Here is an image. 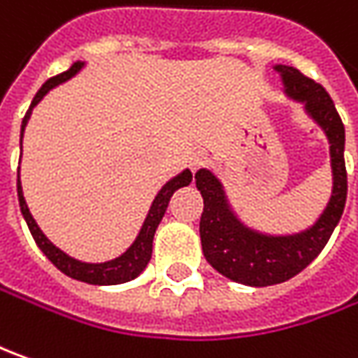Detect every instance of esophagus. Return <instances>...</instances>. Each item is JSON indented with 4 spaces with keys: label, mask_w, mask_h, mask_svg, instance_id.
<instances>
[{
    "label": "esophagus",
    "mask_w": 358,
    "mask_h": 358,
    "mask_svg": "<svg viewBox=\"0 0 358 358\" xmlns=\"http://www.w3.org/2000/svg\"><path fill=\"white\" fill-rule=\"evenodd\" d=\"M203 164H206V156H203L202 152H192L190 158H188V166H190L192 172L200 170Z\"/></svg>",
    "instance_id": "34e87169"
}]
</instances>
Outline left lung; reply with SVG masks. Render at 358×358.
Wrapping results in <instances>:
<instances>
[{
    "label": "left lung",
    "mask_w": 358,
    "mask_h": 358,
    "mask_svg": "<svg viewBox=\"0 0 358 358\" xmlns=\"http://www.w3.org/2000/svg\"><path fill=\"white\" fill-rule=\"evenodd\" d=\"M285 93L305 105V113L321 127L329 141L333 192L327 208L311 228L289 236H269L241 224L229 208L222 182L210 170L196 172V188L203 198L200 217L202 252L208 264L236 283L267 287L295 278L313 262L337 228L347 202L345 127L325 89L295 67L275 65Z\"/></svg>",
    "instance_id": "left-lung-1"
}]
</instances>
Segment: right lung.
Listing matches in <instances>:
<instances>
[{
  "label": "right lung",
  "instance_id": "1",
  "mask_svg": "<svg viewBox=\"0 0 358 358\" xmlns=\"http://www.w3.org/2000/svg\"><path fill=\"white\" fill-rule=\"evenodd\" d=\"M83 67H85V63H83V61L73 63L71 69H67L65 73H61V75H57V77H51V79L47 80L43 87L37 91L35 99H33L31 106H29V110H27V115L23 117V122H21V141H23V130H25V127H27V120H29V117H31L33 106L37 105V103H39V101H41L45 94L49 93L53 87L61 85V83H65V80H69L71 77H75ZM190 182H192L190 170H182L178 176H174L172 180H168L166 184L162 186V190L156 194L155 202H152L150 210H148V216H146V220H144V224H142V228L141 231H138V236H136V240L132 241V245H130L129 250L122 253V255H118V257L110 259V262H105V264H85V262H79V259L71 257V255H67L65 252H61L57 245H53L51 241L47 240V236H45L43 231L39 229L37 222L33 220L31 212H29V208H27V203H25L23 190H21V180H19V174H17V198H19V206H21V214H23L25 222H27V226H29V231H31L33 240H35V243L39 245V250L47 255V259L55 265L57 269H61V271H63L65 275H69V278L79 279V281L91 283V285H118V283H127V281H130V279L138 278L142 271H144V267L148 265L150 257H152V240H155L156 228H158L160 220H162L164 212H166L168 202H170L172 194H174L176 190H180V188H184V186H188Z\"/></svg>",
  "mask_w": 358,
  "mask_h": 358
}]
</instances>
